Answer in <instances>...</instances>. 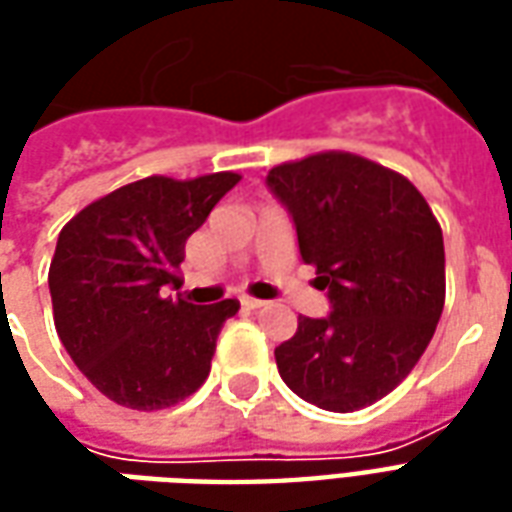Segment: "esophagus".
Wrapping results in <instances>:
<instances>
[{
  "instance_id": "1",
  "label": "esophagus",
  "mask_w": 512,
  "mask_h": 512,
  "mask_svg": "<svg viewBox=\"0 0 512 512\" xmlns=\"http://www.w3.org/2000/svg\"><path fill=\"white\" fill-rule=\"evenodd\" d=\"M263 304H266V301H263V299H252V296H241V307H244V310H260Z\"/></svg>"
}]
</instances>
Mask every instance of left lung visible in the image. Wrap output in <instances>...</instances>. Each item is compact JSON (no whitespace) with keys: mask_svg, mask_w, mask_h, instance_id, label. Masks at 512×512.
<instances>
[{"mask_svg":"<svg viewBox=\"0 0 512 512\" xmlns=\"http://www.w3.org/2000/svg\"><path fill=\"white\" fill-rule=\"evenodd\" d=\"M326 318L301 315L279 345L282 381L312 406H373L414 370L444 310V238L417 186L354 153H315L268 172Z\"/></svg>","mask_w":512,"mask_h":512,"instance_id":"1","label":"left lung"}]
</instances>
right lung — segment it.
Masks as SVG:
<instances>
[{
  "mask_svg": "<svg viewBox=\"0 0 512 512\" xmlns=\"http://www.w3.org/2000/svg\"><path fill=\"white\" fill-rule=\"evenodd\" d=\"M241 175H164L120 186L62 227L49 268L54 326L87 381L136 411H158L197 392L216 337L238 301L191 304L180 288L186 241Z\"/></svg>",
  "mask_w": 512,
  "mask_h": 512,
  "instance_id": "obj_1",
  "label": "right lung"
}]
</instances>
